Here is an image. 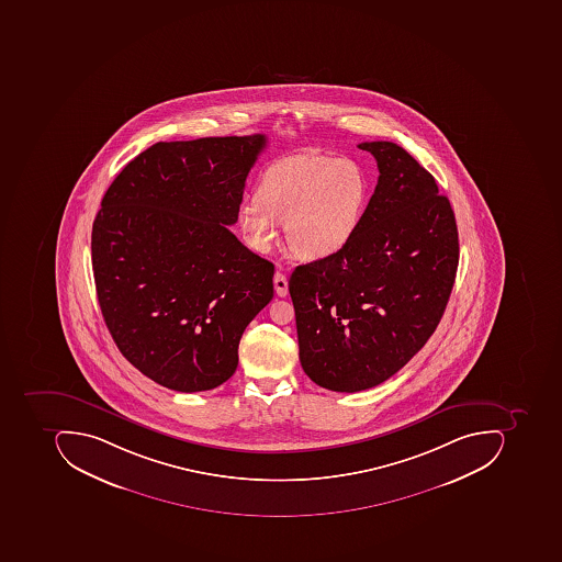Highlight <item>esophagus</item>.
Instances as JSON below:
<instances>
[{"label":"esophagus","instance_id":"obj_1","mask_svg":"<svg viewBox=\"0 0 562 562\" xmlns=\"http://www.w3.org/2000/svg\"><path fill=\"white\" fill-rule=\"evenodd\" d=\"M273 285H276V292L279 297H286V294H289V282H286V277L282 272L276 273Z\"/></svg>","mask_w":562,"mask_h":562}]
</instances>
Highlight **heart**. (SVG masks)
Wrapping results in <instances>:
<instances>
[{
  "mask_svg": "<svg viewBox=\"0 0 562 562\" xmlns=\"http://www.w3.org/2000/svg\"><path fill=\"white\" fill-rule=\"evenodd\" d=\"M370 179L352 158L299 154L282 158L261 173L257 195L238 206L246 243L267 251L286 223L290 250L304 260L338 254L360 228Z\"/></svg>",
  "mask_w": 562,
  "mask_h": 562,
  "instance_id": "1",
  "label": "heart"
}]
</instances>
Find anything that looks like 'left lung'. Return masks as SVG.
Returning <instances> with one entry per match:
<instances>
[{"label":"left lung","instance_id":"obj_1","mask_svg":"<svg viewBox=\"0 0 562 562\" xmlns=\"http://www.w3.org/2000/svg\"><path fill=\"white\" fill-rule=\"evenodd\" d=\"M358 147L380 170L360 228L289 280L305 374L346 393L380 385L423 349L459 263L454 213L434 177L392 142Z\"/></svg>","mask_w":562,"mask_h":562}]
</instances>
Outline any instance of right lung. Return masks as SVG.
<instances>
[{"mask_svg":"<svg viewBox=\"0 0 562 562\" xmlns=\"http://www.w3.org/2000/svg\"><path fill=\"white\" fill-rule=\"evenodd\" d=\"M267 136L158 142L113 180L92 223L95 294L126 360L158 385L204 392L232 379L243 330L273 297V263L238 221Z\"/></svg>","mask_w":562,"mask_h":562,"instance_id":"1","label":"right lung"}]
</instances>
